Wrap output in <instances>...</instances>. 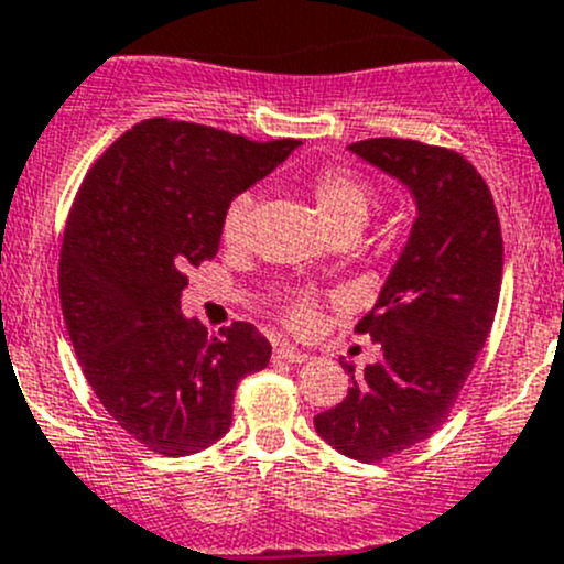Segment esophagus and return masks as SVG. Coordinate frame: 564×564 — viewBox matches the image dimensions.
<instances>
[{
	"label": "esophagus",
	"mask_w": 564,
	"mask_h": 564,
	"mask_svg": "<svg viewBox=\"0 0 564 564\" xmlns=\"http://www.w3.org/2000/svg\"><path fill=\"white\" fill-rule=\"evenodd\" d=\"M275 360L278 362H292V366H300V362H305L308 360V355H305V351H297V349H292V346H278L275 349Z\"/></svg>",
	"instance_id": "obj_1"
}]
</instances>
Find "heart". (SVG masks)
I'll list each match as a JSON object with an SVG mask.
<instances>
[{"label": "heart", "mask_w": 564, "mask_h": 564, "mask_svg": "<svg viewBox=\"0 0 564 564\" xmlns=\"http://www.w3.org/2000/svg\"><path fill=\"white\" fill-rule=\"evenodd\" d=\"M311 202L329 235L338 231H360L368 224L373 207V191L362 176L344 169H327L318 172L308 185ZM256 198L250 191L237 193L220 215V240L226 246H242L250 237V220H253ZM318 308L311 300H297L289 305L286 322L294 333L305 335L318 327Z\"/></svg>", "instance_id": "b5f03b06"}]
</instances>
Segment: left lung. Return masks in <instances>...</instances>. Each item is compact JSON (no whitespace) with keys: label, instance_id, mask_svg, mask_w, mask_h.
<instances>
[{"label":"left lung","instance_id":"left-lung-1","mask_svg":"<svg viewBox=\"0 0 564 564\" xmlns=\"http://www.w3.org/2000/svg\"><path fill=\"white\" fill-rule=\"evenodd\" d=\"M349 150L401 180L417 204L406 248L355 327L382 357L362 373L344 362L349 392L314 417L335 451L373 464L451 417L497 314L502 229L486 180L460 152L412 139H366Z\"/></svg>","mask_w":564,"mask_h":564}]
</instances>
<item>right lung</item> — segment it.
<instances>
[{
  "mask_svg": "<svg viewBox=\"0 0 564 564\" xmlns=\"http://www.w3.org/2000/svg\"><path fill=\"white\" fill-rule=\"evenodd\" d=\"M297 144L144 119L93 163L73 198L62 316L89 388L152 453L191 456L220 440L237 384L270 362V340L253 324L209 335L182 316L180 297L187 270L218 253L226 204Z\"/></svg>",
  "mask_w": 564,
  "mask_h": 564,
  "instance_id": "right-lung-1",
  "label": "right lung"
}]
</instances>
